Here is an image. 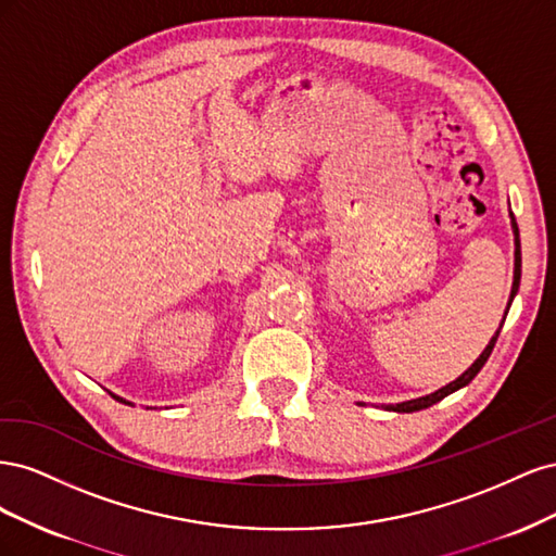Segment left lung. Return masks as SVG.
<instances>
[{
	"instance_id": "obj_1",
	"label": "left lung",
	"mask_w": 556,
	"mask_h": 556,
	"mask_svg": "<svg viewBox=\"0 0 556 556\" xmlns=\"http://www.w3.org/2000/svg\"><path fill=\"white\" fill-rule=\"evenodd\" d=\"M513 229H515V280H513V292H510V301L515 299V294H517V290H519V278H521V250H519V229H517V223H515V215H513ZM508 308H510V304H508ZM506 315H508V311H506ZM506 319V317H503ZM501 327H503V323H501ZM501 331V329H498ZM498 331L494 333V339L490 341V345H486L484 350H482V355L470 364V368L468 371H464L457 380L454 382H450V384H445V387H441L439 392H433V394H427V396H422V399H413V401H403V403H396V406H390V410H396V413H413V410H422V408H429V406H433L435 401H441V399H445L447 394H452V392H457L459 387H464V384H468L470 380H473L476 376H478V371L480 368L484 366V362L490 359V355H492V350H494V345H496V339H498Z\"/></svg>"
}]
</instances>
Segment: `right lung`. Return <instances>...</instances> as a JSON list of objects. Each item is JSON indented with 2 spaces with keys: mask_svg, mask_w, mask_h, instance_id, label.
I'll use <instances>...</instances> for the list:
<instances>
[{
  "mask_svg": "<svg viewBox=\"0 0 556 556\" xmlns=\"http://www.w3.org/2000/svg\"><path fill=\"white\" fill-rule=\"evenodd\" d=\"M113 399H117V401H123V403H127V406H131V403H129V401H125V399H121V396H115V394H113Z\"/></svg>",
  "mask_w": 556,
  "mask_h": 556,
  "instance_id": "obj_1",
  "label": "right lung"
}]
</instances>
